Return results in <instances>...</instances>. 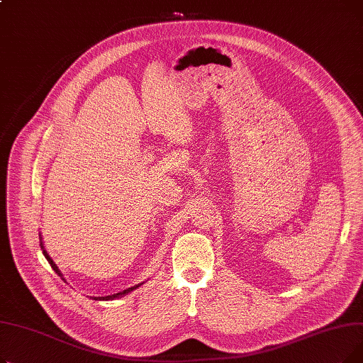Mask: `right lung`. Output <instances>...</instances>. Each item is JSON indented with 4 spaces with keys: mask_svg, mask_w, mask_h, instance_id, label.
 Segmentation results:
<instances>
[{
    "mask_svg": "<svg viewBox=\"0 0 363 363\" xmlns=\"http://www.w3.org/2000/svg\"><path fill=\"white\" fill-rule=\"evenodd\" d=\"M41 249H43V253H44V256H45V259L48 260V263L51 264V268L54 269V272L59 275V277H62V279H65L63 278V274L60 272V269L57 268V264L54 263V260L50 257V255L47 253V250L44 249V244H43V240H41ZM141 284H138V285H135V287H130V289H128V290H123V291H121V293H116V294H111V296H104V297H94V300H113V298H119V297H122V296H125V294H128V293H130L132 290H135V289H138Z\"/></svg>",
    "mask_w": 363,
    "mask_h": 363,
    "instance_id": "obj_1",
    "label": "right lung"
}]
</instances>
